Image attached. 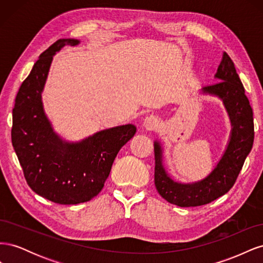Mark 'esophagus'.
Wrapping results in <instances>:
<instances>
[{
  "instance_id": "esophagus-1",
  "label": "esophagus",
  "mask_w": 263,
  "mask_h": 263,
  "mask_svg": "<svg viewBox=\"0 0 263 263\" xmlns=\"http://www.w3.org/2000/svg\"><path fill=\"white\" fill-rule=\"evenodd\" d=\"M158 125H159V119L156 116L150 115L145 118L144 126L146 127V129H148V130L155 129V128H157Z\"/></svg>"
}]
</instances>
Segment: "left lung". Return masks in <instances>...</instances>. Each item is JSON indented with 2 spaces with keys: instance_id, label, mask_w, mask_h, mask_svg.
I'll use <instances>...</instances> for the list:
<instances>
[{
  "instance_id": "obj_1",
  "label": "left lung",
  "mask_w": 263,
  "mask_h": 263,
  "mask_svg": "<svg viewBox=\"0 0 263 263\" xmlns=\"http://www.w3.org/2000/svg\"><path fill=\"white\" fill-rule=\"evenodd\" d=\"M215 78L219 81L203 87L202 91L222 100L233 128L225 154L209 176L187 184L174 182L162 165V148L155 141V185L164 200L180 208L209 204L226 194L235 184L253 145L252 108L234 62L225 51Z\"/></svg>"
}]
</instances>
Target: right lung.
Here are the masks:
<instances>
[{
	"label": "right lung",
	"mask_w": 263,
	"mask_h": 263,
	"mask_svg": "<svg viewBox=\"0 0 263 263\" xmlns=\"http://www.w3.org/2000/svg\"><path fill=\"white\" fill-rule=\"evenodd\" d=\"M79 43L59 39L39 55L13 108L12 144L27 184L38 195L65 205L87 202L101 192L118 151L136 133V127L128 124L68 142L53 132L44 112L42 92L52 55Z\"/></svg>",
	"instance_id": "right-lung-1"
}]
</instances>
